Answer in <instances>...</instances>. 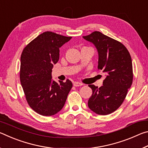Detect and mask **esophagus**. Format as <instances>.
Instances as JSON below:
<instances>
[{"instance_id": "esophagus-1", "label": "esophagus", "mask_w": 148, "mask_h": 148, "mask_svg": "<svg viewBox=\"0 0 148 148\" xmlns=\"http://www.w3.org/2000/svg\"><path fill=\"white\" fill-rule=\"evenodd\" d=\"M73 85H74V86H75V87H79V86H83V84H81V83H79V82H74Z\"/></svg>"}]
</instances>
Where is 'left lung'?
Wrapping results in <instances>:
<instances>
[{
    "mask_svg": "<svg viewBox=\"0 0 148 148\" xmlns=\"http://www.w3.org/2000/svg\"><path fill=\"white\" fill-rule=\"evenodd\" d=\"M83 38L97 47L98 69L106 75L103 86L99 88L89 85L92 94L88 106L97 114H110L122 104L132 85L133 72L131 55L121 42L101 32L95 31Z\"/></svg>",
    "mask_w": 148,
    "mask_h": 148,
    "instance_id": "left-lung-1",
    "label": "left lung"
}]
</instances>
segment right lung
<instances>
[{
	"label": "right lung",
	"instance_id": "1",
	"mask_svg": "<svg viewBox=\"0 0 148 148\" xmlns=\"http://www.w3.org/2000/svg\"><path fill=\"white\" fill-rule=\"evenodd\" d=\"M71 38L44 32L22 51L20 82L29 106L42 116H51L59 112L72 87L69 79L66 82L51 79L52 68L59 59V47Z\"/></svg>",
	"mask_w": 148,
	"mask_h": 148
}]
</instances>
